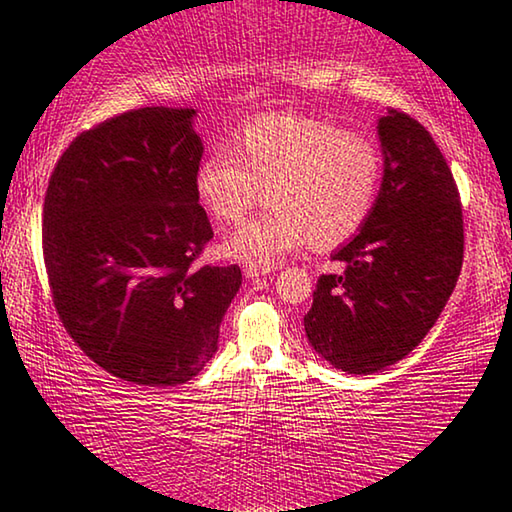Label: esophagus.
<instances>
[{
    "mask_svg": "<svg viewBox=\"0 0 512 512\" xmlns=\"http://www.w3.org/2000/svg\"><path fill=\"white\" fill-rule=\"evenodd\" d=\"M271 271H273V268H259V266H253V264H246L244 266V275L250 277V280H253V277H259V275L271 273Z\"/></svg>",
    "mask_w": 512,
    "mask_h": 512,
    "instance_id": "obj_1",
    "label": "esophagus"
}]
</instances>
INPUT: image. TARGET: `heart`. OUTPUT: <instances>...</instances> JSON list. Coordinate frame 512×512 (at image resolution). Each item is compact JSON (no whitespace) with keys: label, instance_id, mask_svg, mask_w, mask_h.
Segmentation results:
<instances>
[{"label":"heart","instance_id":"obj_1","mask_svg":"<svg viewBox=\"0 0 512 512\" xmlns=\"http://www.w3.org/2000/svg\"><path fill=\"white\" fill-rule=\"evenodd\" d=\"M384 160L370 137L325 119L275 112L241 128L228 149L198 162L194 192L219 223L244 219L262 198L271 210L241 223L223 253L273 268L302 246L334 248L359 235L375 210Z\"/></svg>","mask_w":512,"mask_h":512}]
</instances>
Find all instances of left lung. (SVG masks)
<instances>
[{"instance_id":"obj_1","label":"left lung","mask_w":512,"mask_h":512,"mask_svg":"<svg viewBox=\"0 0 512 512\" xmlns=\"http://www.w3.org/2000/svg\"><path fill=\"white\" fill-rule=\"evenodd\" d=\"M384 180L368 223L320 275L305 332L348 375L404 359L436 323L463 266V205L447 160L409 112L379 119Z\"/></svg>"}]
</instances>
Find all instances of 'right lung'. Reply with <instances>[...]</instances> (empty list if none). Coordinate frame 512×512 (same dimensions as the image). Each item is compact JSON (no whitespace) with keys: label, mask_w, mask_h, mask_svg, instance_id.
Here are the masks:
<instances>
[{"label":"right lung","mask_w":512,"mask_h":512,"mask_svg":"<svg viewBox=\"0 0 512 512\" xmlns=\"http://www.w3.org/2000/svg\"><path fill=\"white\" fill-rule=\"evenodd\" d=\"M192 108H140L76 135L42 207L49 293L72 341L140 386H176L216 352L241 268L198 266L214 237L194 192Z\"/></svg>","instance_id":"1"}]
</instances>
